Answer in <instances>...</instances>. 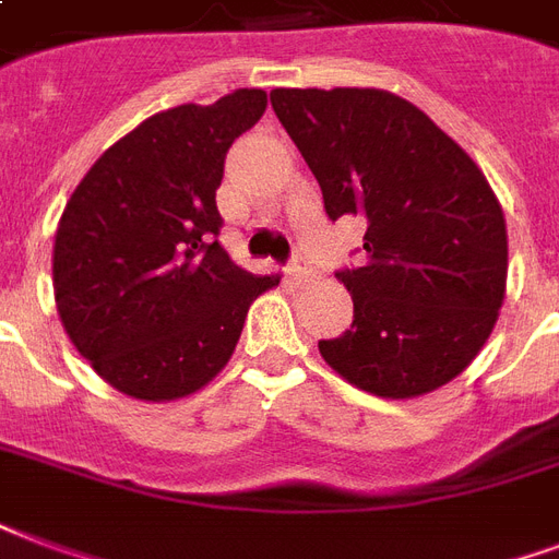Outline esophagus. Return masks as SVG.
Masks as SVG:
<instances>
[{"label": "esophagus", "instance_id": "34e87169", "mask_svg": "<svg viewBox=\"0 0 559 559\" xmlns=\"http://www.w3.org/2000/svg\"><path fill=\"white\" fill-rule=\"evenodd\" d=\"M288 276H292V280H304V276H309V262H306L304 255H295V259H292V264H288Z\"/></svg>", "mask_w": 559, "mask_h": 559}]
</instances>
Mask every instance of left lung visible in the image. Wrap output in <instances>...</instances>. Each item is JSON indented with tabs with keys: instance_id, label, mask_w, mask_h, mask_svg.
<instances>
[{
	"instance_id": "1",
	"label": "left lung",
	"mask_w": 559,
	"mask_h": 559,
	"mask_svg": "<svg viewBox=\"0 0 559 559\" xmlns=\"http://www.w3.org/2000/svg\"><path fill=\"white\" fill-rule=\"evenodd\" d=\"M271 105L326 215L368 224L362 267L335 274L354 297V326L318 342L324 362L389 401L451 383L492 335L507 295V221L484 170L389 91L276 87Z\"/></svg>"
}]
</instances>
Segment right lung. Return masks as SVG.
<instances>
[{
  "label": "right lung",
  "instance_id": "right-lung-1",
  "mask_svg": "<svg viewBox=\"0 0 559 559\" xmlns=\"http://www.w3.org/2000/svg\"><path fill=\"white\" fill-rule=\"evenodd\" d=\"M264 108V91L241 87L146 117L67 200L52 247L58 318L117 392L150 404L200 392L229 362L250 304L280 285L215 241L226 150Z\"/></svg>",
  "mask_w": 559,
  "mask_h": 559
}]
</instances>
